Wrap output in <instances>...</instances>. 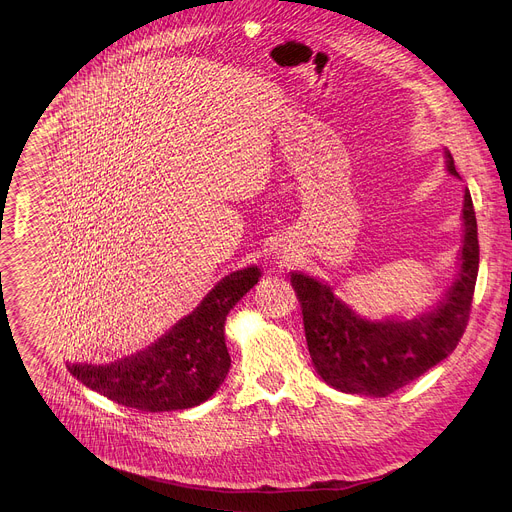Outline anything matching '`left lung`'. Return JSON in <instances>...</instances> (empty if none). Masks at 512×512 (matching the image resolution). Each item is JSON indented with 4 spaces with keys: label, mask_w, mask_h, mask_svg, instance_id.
Masks as SVG:
<instances>
[{
    "label": "left lung",
    "mask_w": 512,
    "mask_h": 512,
    "mask_svg": "<svg viewBox=\"0 0 512 512\" xmlns=\"http://www.w3.org/2000/svg\"><path fill=\"white\" fill-rule=\"evenodd\" d=\"M444 160L448 174L460 180L448 150ZM462 227L458 273L452 285L431 310L411 320L362 318L334 294L328 281L291 271V285L302 302L308 350L324 383L350 395L387 397L454 352L470 318L480 261L468 188H464Z\"/></svg>",
    "instance_id": "obj_1"
}]
</instances>
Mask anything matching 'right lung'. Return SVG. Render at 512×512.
<instances>
[{"mask_svg":"<svg viewBox=\"0 0 512 512\" xmlns=\"http://www.w3.org/2000/svg\"><path fill=\"white\" fill-rule=\"evenodd\" d=\"M259 277L257 265L225 275L150 346L105 364L72 362L66 367L89 389L131 409L160 413L196 407L229 375L227 316Z\"/></svg>","mask_w":512,"mask_h":512,"instance_id":"right-lung-1","label":"right lung"}]
</instances>
